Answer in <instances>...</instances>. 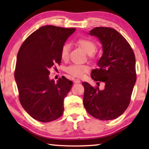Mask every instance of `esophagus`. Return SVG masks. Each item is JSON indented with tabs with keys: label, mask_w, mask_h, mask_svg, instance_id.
Wrapping results in <instances>:
<instances>
[{
	"label": "esophagus",
	"mask_w": 149,
	"mask_h": 149,
	"mask_svg": "<svg viewBox=\"0 0 149 149\" xmlns=\"http://www.w3.org/2000/svg\"><path fill=\"white\" fill-rule=\"evenodd\" d=\"M73 81L74 83H80L81 81L79 79H73Z\"/></svg>",
	"instance_id": "1"
}]
</instances>
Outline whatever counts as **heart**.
Instances as JSON below:
<instances>
[{
	"mask_svg": "<svg viewBox=\"0 0 149 149\" xmlns=\"http://www.w3.org/2000/svg\"><path fill=\"white\" fill-rule=\"evenodd\" d=\"M77 44L84 50V51L89 54L91 58H94V52L97 50V46L93 40L87 37H81L77 40ZM70 46L69 44L65 43L62 45L60 50V56L63 60H67L69 58ZM89 71V67L86 65L72 64L68 66L65 69V72L70 76L74 77H82L85 73Z\"/></svg>",
	"mask_w": 149,
	"mask_h": 149,
	"instance_id": "1",
	"label": "heart"
}]
</instances>
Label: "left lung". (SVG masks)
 <instances>
[{
    "label": "left lung",
    "mask_w": 149,
    "mask_h": 149,
    "mask_svg": "<svg viewBox=\"0 0 149 149\" xmlns=\"http://www.w3.org/2000/svg\"><path fill=\"white\" fill-rule=\"evenodd\" d=\"M100 39L103 54L99 67L91 72L92 79L104 83V89L83 82L84 105L87 112L100 120L116 119L129 106L137 79L135 56L132 47L116 30L97 27L90 31ZM99 84V82L97 83Z\"/></svg>",
    "instance_id": "8db88e82"
}]
</instances>
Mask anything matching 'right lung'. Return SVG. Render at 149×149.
I'll return each instance as SVG.
<instances>
[{
  "instance_id": "right-lung-1",
  "label": "right lung",
  "mask_w": 149,
  "mask_h": 149,
  "mask_svg": "<svg viewBox=\"0 0 149 149\" xmlns=\"http://www.w3.org/2000/svg\"><path fill=\"white\" fill-rule=\"evenodd\" d=\"M75 28L44 26L27 37L17 53L14 77L24 110L39 122H49L64 112V100L72 82L62 77L50 80L51 68L61 63L60 50Z\"/></svg>"
}]
</instances>
